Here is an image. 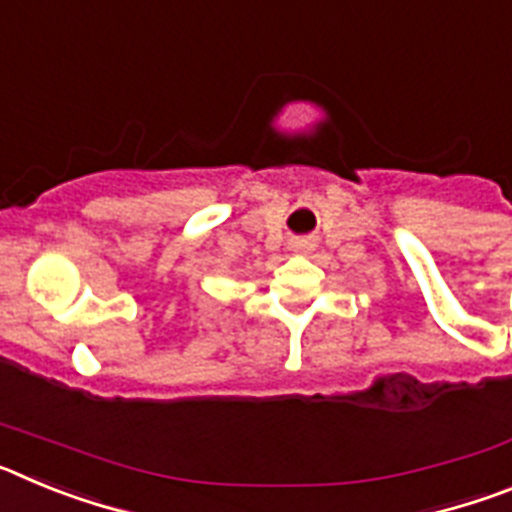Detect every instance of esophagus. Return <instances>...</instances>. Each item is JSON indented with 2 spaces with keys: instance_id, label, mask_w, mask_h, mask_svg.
<instances>
[{
  "instance_id": "obj_1",
  "label": "esophagus",
  "mask_w": 512,
  "mask_h": 512,
  "mask_svg": "<svg viewBox=\"0 0 512 512\" xmlns=\"http://www.w3.org/2000/svg\"><path fill=\"white\" fill-rule=\"evenodd\" d=\"M312 248H315V243L310 238H297V241H292V251L295 253H310Z\"/></svg>"
}]
</instances>
